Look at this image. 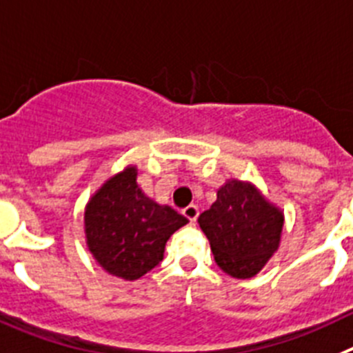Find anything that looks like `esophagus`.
Segmentation results:
<instances>
[{
  "label": "esophagus",
  "mask_w": 353,
  "mask_h": 353,
  "mask_svg": "<svg viewBox=\"0 0 353 353\" xmlns=\"http://www.w3.org/2000/svg\"><path fill=\"white\" fill-rule=\"evenodd\" d=\"M183 214L188 218L190 223H195L196 218H199V208H196V205H188V208L183 211Z\"/></svg>",
  "instance_id": "1"
}]
</instances>
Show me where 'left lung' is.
Segmentation results:
<instances>
[{"label": "left lung", "mask_w": 353, "mask_h": 353, "mask_svg": "<svg viewBox=\"0 0 353 353\" xmlns=\"http://www.w3.org/2000/svg\"><path fill=\"white\" fill-rule=\"evenodd\" d=\"M218 268L248 279L259 274L278 252L285 214L252 181L230 177L216 193L214 204L199 216Z\"/></svg>", "instance_id": "obj_1"}]
</instances>
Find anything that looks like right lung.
Returning <instances> with one entry per match:
<instances>
[{
	"mask_svg": "<svg viewBox=\"0 0 353 353\" xmlns=\"http://www.w3.org/2000/svg\"><path fill=\"white\" fill-rule=\"evenodd\" d=\"M137 165H126L90 196L84 208L88 250L101 269L135 281L163 260L165 244L188 220L149 199L137 183Z\"/></svg>",
	"mask_w": 353,
	"mask_h": 353,
	"instance_id": "1",
	"label": "right lung"
}]
</instances>
